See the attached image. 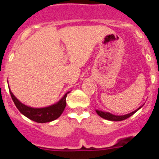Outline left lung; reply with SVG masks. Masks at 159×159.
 Returning a JSON list of instances; mask_svg holds the SVG:
<instances>
[{
    "label": "left lung",
    "mask_w": 159,
    "mask_h": 159,
    "mask_svg": "<svg viewBox=\"0 0 159 159\" xmlns=\"http://www.w3.org/2000/svg\"><path fill=\"white\" fill-rule=\"evenodd\" d=\"M142 108V106L139 107L138 109H136L134 111L131 112V113L127 114V115H112V114L109 113V112H105V111H102L99 110H96V112H97L98 115H99L100 117H102V118H105L106 120H109V121H123V120L126 119V118H129L131 117V115H134L137 111H139L140 108Z\"/></svg>",
    "instance_id": "obj_1"
}]
</instances>
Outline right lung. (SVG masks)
<instances>
[{
    "instance_id": "1",
    "label": "right lung",
    "mask_w": 159,
    "mask_h": 159,
    "mask_svg": "<svg viewBox=\"0 0 159 159\" xmlns=\"http://www.w3.org/2000/svg\"><path fill=\"white\" fill-rule=\"evenodd\" d=\"M9 91H10L11 98L19 111L29 119L38 123L50 122V121H52L59 118L66 107V98L69 93V91L67 92L58 102L51 105V106L45 107V108H34L22 104L13 94L10 89H9Z\"/></svg>"
}]
</instances>
